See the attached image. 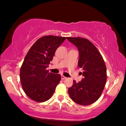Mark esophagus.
I'll list each match as a JSON object with an SVG mask.
<instances>
[{"mask_svg":"<svg viewBox=\"0 0 126 126\" xmlns=\"http://www.w3.org/2000/svg\"><path fill=\"white\" fill-rule=\"evenodd\" d=\"M61 78H62V80H64V79H66V78L65 77V76H63V75H62V76H61Z\"/></svg>","mask_w":126,"mask_h":126,"instance_id":"1","label":"esophagus"}]
</instances>
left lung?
<instances>
[{"mask_svg": "<svg viewBox=\"0 0 126 126\" xmlns=\"http://www.w3.org/2000/svg\"><path fill=\"white\" fill-rule=\"evenodd\" d=\"M77 47L79 59L78 66L83 70L84 78L68 89L71 99L78 104L89 105L101 96L107 81V69L104 60L96 47L86 38L67 37Z\"/></svg>", "mask_w": 126, "mask_h": 126, "instance_id": "left-lung-1", "label": "left lung"}]
</instances>
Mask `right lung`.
<instances>
[{"instance_id": "right-lung-1", "label": "right lung", "mask_w": 126, "mask_h": 126, "mask_svg": "<svg viewBox=\"0 0 126 126\" xmlns=\"http://www.w3.org/2000/svg\"><path fill=\"white\" fill-rule=\"evenodd\" d=\"M66 38L54 35L42 37L32 45L26 55L21 70L20 80L26 95L36 102L48 100L61 80L46 68L53 60L57 48Z\"/></svg>"}]
</instances>
